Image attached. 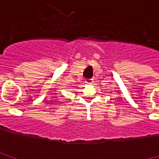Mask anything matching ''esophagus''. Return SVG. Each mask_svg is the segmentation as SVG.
Instances as JSON below:
<instances>
[{"label": "esophagus", "instance_id": "34e87169", "mask_svg": "<svg viewBox=\"0 0 159 159\" xmlns=\"http://www.w3.org/2000/svg\"><path fill=\"white\" fill-rule=\"evenodd\" d=\"M85 82H86L87 84H91V83L92 82V79H85Z\"/></svg>", "mask_w": 159, "mask_h": 159}]
</instances>
